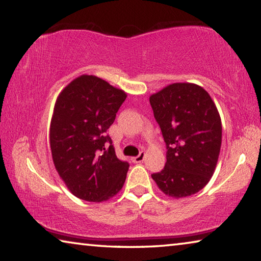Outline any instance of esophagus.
Segmentation results:
<instances>
[{"label": "esophagus", "mask_w": 261, "mask_h": 261, "mask_svg": "<svg viewBox=\"0 0 261 261\" xmlns=\"http://www.w3.org/2000/svg\"><path fill=\"white\" fill-rule=\"evenodd\" d=\"M144 158H145V153H144V152H140V153L138 154V155L135 156V158H132V161L136 162V163H138V162L143 161Z\"/></svg>", "instance_id": "obj_1"}]
</instances>
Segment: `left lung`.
Instances as JSON below:
<instances>
[{"instance_id": "8db88e82", "label": "left lung", "mask_w": 261, "mask_h": 261, "mask_svg": "<svg viewBox=\"0 0 261 261\" xmlns=\"http://www.w3.org/2000/svg\"><path fill=\"white\" fill-rule=\"evenodd\" d=\"M149 103L167 148L165 168L152 178L169 197L199 192L213 176L222 143L213 100L200 86L176 83L151 95Z\"/></svg>"}]
</instances>
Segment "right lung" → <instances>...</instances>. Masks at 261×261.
<instances>
[{
  "instance_id": "right-lung-1",
  "label": "right lung",
  "mask_w": 261,
  "mask_h": 261,
  "mask_svg": "<svg viewBox=\"0 0 261 261\" xmlns=\"http://www.w3.org/2000/svg\"><path fill=\"white\" fill-rule=\"evenodd\" d=\"M125 99L122 90L101 78L83 74L56 100L50 123L53 161L79 199L107 200L125 182L129 163L116 156L107 135Z\"/></svg>"
}]
</instances>
